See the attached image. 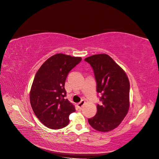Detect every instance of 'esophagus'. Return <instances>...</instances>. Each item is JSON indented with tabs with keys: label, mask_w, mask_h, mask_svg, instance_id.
<instances>
[{
	"label": "esophagus",
	"mask_w": 159,
	"mask_h": 159,
	"mask_svg": "<svg viewBox=\"0 0 159 159\" xmlns=\"http://www.w3.org/2000/svg\"><path fill=\"white\" fill-rule=\"evenodd\" d=\"M84 104H85V101H84V100H82V101H81L79 103L77 104V106H78L79 109H81L82 107L83 106V105H84Z\"/></svg>",
	"instance_id": "34e87169"
}]
</instances>
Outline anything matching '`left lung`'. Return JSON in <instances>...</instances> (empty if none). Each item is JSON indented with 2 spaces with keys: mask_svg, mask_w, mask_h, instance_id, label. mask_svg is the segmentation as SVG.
<instances>
[{
  "mask_svg": "<svg viewBox=\"0 0 159 159\" xmlns=\"http://www.w3.org/2000/svg\"><path fill=\"white\" fill-rule=\"evenodd\" d=\"M94 71L97 91L102 94L101 106L88 119L95 129L107 132L119 126L129 107V82L125 71L108 55L98 54L85 58Z\"/></svg>",
  "mask_w": 159,
  "mask_h": 159,
  "instance_id": "left-lung-1",
  "label": "left lung"
}]
</instances>
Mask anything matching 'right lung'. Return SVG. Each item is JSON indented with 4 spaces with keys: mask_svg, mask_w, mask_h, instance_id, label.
<instances>
[{
    "mask_svg": "<svg viewBox=\"0 0 159 159\" xmlns=\"http://www.w3.org/2000/svg\"><path fill=\"white\" fill-rule=\"evenodd\" d=\"M81 57L58 53L49 57L37 71L33 79L30 100L33 112L46 127L58 129L70 122L75 107L66 98L65 81L69 72Z\"/></svg>",
    "mask_w": 159,
    "mask_h": 159,
    "instance_id": "obj_1",
    "label": "right lung"
}]
</instances>
